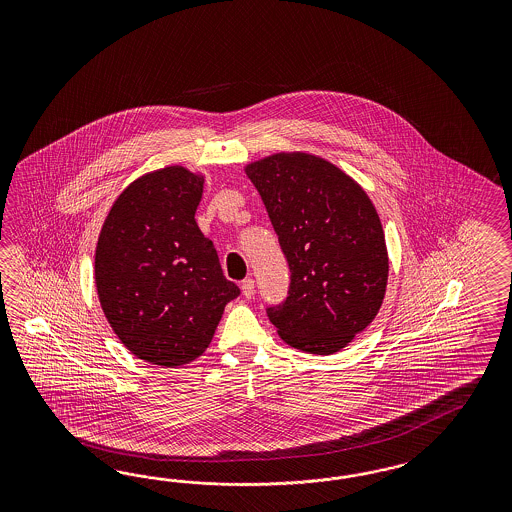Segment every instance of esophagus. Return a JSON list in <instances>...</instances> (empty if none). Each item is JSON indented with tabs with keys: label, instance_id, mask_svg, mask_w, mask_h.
Segmentation results:
<instances>
[{
	"label": "esophagus",
	"instance_id": "esophagus-1",
	"mask_svg": "<svg viewBox=\"0 0 512 512\" xmlns=\"http://www.w3.org/2000/svg\"><path fill=\"white\" fill-rule=\"evenodd\" d=\"M242 295L246 296V298H251V296L255 295V281L253 279L248 278L242 281Z\"/></svg>",
	"mask_w": 512,
	"mask_h": 512
}]
</instances>
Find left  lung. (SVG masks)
Instances as JSON below:
<instances>
[{
  "mask_svg": "<svg viewBox=\"0 0 512 512\" xmlns=\"http://www.w3.org/2000/svg\"><path fill=\"white\" fill-rule=\"evenodd\" d=\"M291 270L289 296L268 308L287 345L334 355L372 323L383 304L388 253L379 214L357 182L306 152L246 165Z\"/></svg>",
  "mask_w": 512,
  "mask_h": 512,
  "instance_id": "8db88e82",
  "label": "left lung"
}]
</instances>
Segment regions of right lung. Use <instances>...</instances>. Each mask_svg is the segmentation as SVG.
<instances>
[{
    "label": "right lung",
    "instance_id": "obj_1",
    "mask_svg": "<svg viewBox=\"0 0 512 512\" xmlns=\"http://www.w3.org/2000/svg\"><path fill=\"white\" fill-rule=\"evenodd\" d=\"M202 189L201 172L182 165L142 174L110 206L95 246V287L114 334L163 368L201 357L240 295L195 221Z\"/></svg>",
    "mask_w": 512,
    "mask_h": 512
}]
</instances>
